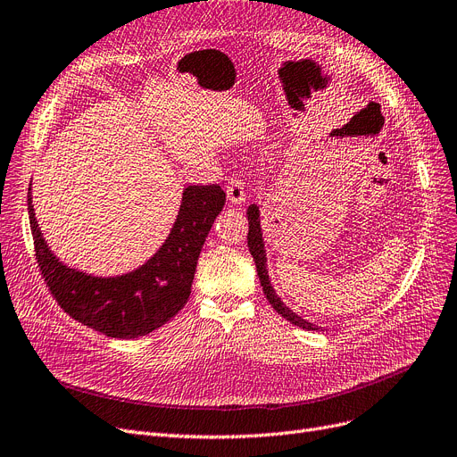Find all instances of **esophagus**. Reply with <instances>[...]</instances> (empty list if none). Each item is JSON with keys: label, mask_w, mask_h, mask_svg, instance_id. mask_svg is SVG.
Returning a JSON list of instances; mask_svg holds the SVG:
<instances>
[{"label": "esophagus", "mask_w": 457, "mask_h": 457, "mask_svg": "<svg viewBox=\"0 0 457 457\" xmlns=\"http://www.w3.org/2000/svg\"><path fill=\"white\" fill-rule=\"evenodd\" d=\"M228 199L231 205H243L245 199H246V188H245V182H241V179L237 177H231L228 182Z\"/></svg>", "instance_id": "34e87169"}]
</instances>
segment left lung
I'll list each match as a JSON object with an SVG mask.
<instances>
[{
	"instance_id": "1",
	"label": "left lung",
	"mask_w": 457,
	"mask_h": 457,
	"mask_svg": "<svg viewBox=\"0 0 457 457\" xmlns=\"http://www.w3.org/2000/svg\"><path fill=\"white\" fill-rule=\"evenodd\" d=\"M246 214H248V235H246V237H248V250H250L252 258H254V262H256V271H258V277H260L262 288H263V294H265L267 301L271 303V307L282 318L288 320V322H292L294 326L303 328V329H307V331H320L322 328H318V326L311 324L309 320L295 314L290 307H286L284 303L280 301V297L277 295L273 284H271V278H269V271H267V252H265V245H263L260 207L258 205H250Z\"/></svg>"
}]
</instances>
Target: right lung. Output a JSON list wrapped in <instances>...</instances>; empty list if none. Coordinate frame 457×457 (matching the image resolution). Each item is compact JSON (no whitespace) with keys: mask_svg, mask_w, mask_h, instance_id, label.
Here are the masks:
<instances>
[{"mask_svg":"<svg viewBox=\"0 0 457 457\" xmlns=\"http://www.w3.org/2000/svg\"><path fill=\"white\" fill-rule=\"evenodd\" d=\"M218 184L188 186L165 243L137 269L116 277H96L62 263L39 229L28 188L29 228L41 275L58 305L112 339H135L167 324L190 297L203 243L224 209Z\"/></svg>","mask_w":457,"mask_h":457,"instance_id":"add662e5","label":"right lung"}]
</instances>
